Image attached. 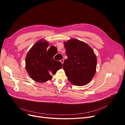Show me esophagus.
<instances>
[{
    "mask_svg": "<svg viewBox=\"0 0 125 125\" xmlns=\"http://www.w3.org/2000/svg\"><path fill=\"white\" fill-rule=\"evenodd\" d=\"M60 62H61L62 64H63V62H64V59H62V60H60Z\"/></svg>",
    "mask_w": 125,
    "mask_h": 125,
    "instance_id": "obj_1",
    "label": "esophagus"
}]
</instances>
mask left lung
I'll return each instance as SVG.
<instances>
[{"mask_svg": "<svg viewBox=\"0 0 125 125\" xmlns=\"http://www.w3.org/2000/svg\"><path fill=\"white\" fill-rule=\"evenodd\" d=\"M68 58L63 69L68 80L74 85L87 84L96 72L97 59L94 51L86 43L77 39L64 42Z\"/></svg>", "mask_w": 125, "mask_h": 125, "instance_id": "left-lung-1", "label": "left lung"}]
</instances>
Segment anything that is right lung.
<instances>
[{"label":"right lung","mask_w":125,"mask_h":125,"mask_svg":"<svg viewBox=\"0 0 125 125\" xmlns=\"http://www.w3.org/2000/svg\"><path fill=\"white\" fill-rule=\"evenodd\" d=\"M50 44L41 40L33 45L26 55L25 69L31 78L35 81L42 83L50 80L52 74L62 68V63L53 59L56 49L52 46L47 50Z\"/></svg>","instance_id":"1"}]
</instances>
